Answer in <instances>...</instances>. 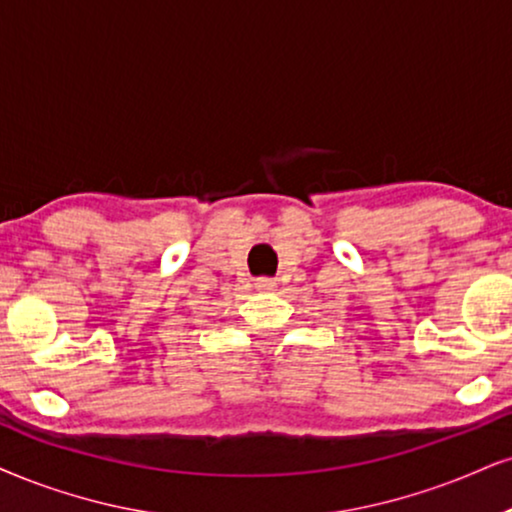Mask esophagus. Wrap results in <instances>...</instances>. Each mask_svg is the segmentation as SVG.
<instances>
[{"label":"esophagus","mask_w":512,"mask_h":512,"mask_svg":"<svg viewBox=\"0 0 512 512\" xmlns=\"http://www.w3.org/2000/svg\"><path fill=\"white\" fill-rule=\"evenodd\" d=\"M254 285H256L258 292H275L277 282L273 280V277H258Z\"/></svg>","instance_id":"34e87169"}]
</instances>
